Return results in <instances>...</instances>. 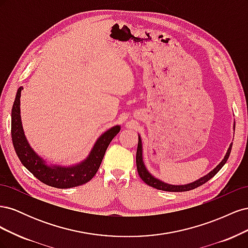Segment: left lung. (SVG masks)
<instances>
[{
  "label": "left lung",
  "instance_id": "8db88e82",
  "mask_svg": "<svg viewBox=\"0 0 248 248\" xmlns=\"http://www.w3.org/2000/svg\"><path fill=\"white\" fill-rule=\"evenodd\" d=\"M232 144L230 145L228 152H227L226 156H224V158L221 160V162L213 170L210 171L208 175L197 180V181H194V182L189 183V184H186V185H170V184H167V183L160 181V180L154 178L145 168V164H144V162H142L141 140L139 136V144H138V150H137V169H138V172H139V175H140V177L142 181H144L146 184H148L149 186L154 187V188H156V189L164 190V191H171V192L188 191V190L197 188V187H199L202 184H205L206 182H208L210 179L213 178L217 174V172L220 170V169L224 166V163H226L227 160L229 159V156L231 154V150H232Z\"/></svg>",
  "mask_w": 248,
  "mask_h": 248
}]
</instances>
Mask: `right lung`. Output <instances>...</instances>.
<instances>
[{
  "label": "right lung",
  "mask_w": 248,
  "mask_h": 248,
  "mask_svg": "<svg viewBox=\"0 0 248 248\" xmlns=\"http://www.w3.org/2000/svg\"><path fill=\"white\" fill-rule=\"evenodd\" d=\"M21 90L22 87L17 90L11 111V137L14 149L21 163L39 181L56 188H71L89 182L96 175L109 142L120 132L121 127L117 125L104 132L97 140L87 159L79 164L68 168L60 166L49 167L46 163V160L37 155L30 147L22 130L19 107Z\"/></svg>",
  "instance_id": "1"
}]
</instances>
